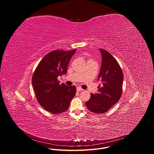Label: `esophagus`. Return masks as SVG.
<instances>
[{"instance_id": "esophagus-1", "label": "esophagus", "mask_w": 154, "mask_h": 154, "mask_svg": "<svg viewBox=\"0 0 154 154\" xmlns=\"http://www.w3.org/2000/svg\"><path fill=\"white\" fill-rule=\"evenodd\" d=\"M83 90L82 89V88H80V87H77V91H83Z\"/></svg>"}]
</instances>
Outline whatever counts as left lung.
<instances>
[{"instance_id": "left-lung-1", "label": "left lung", "mask_w": 154, "mask_h": 154, "mask_svg": "<svg viewBox=\"0 0 154 154\" xmlns=\"http://www.w3.org/2000/svg\"><path fill=\"white\" fill-rule=\"evenodd\" d=\"M99 51L102 63L97 81L100 80L101 84L97 93L91 94L86 105L90 112L101 114L106 112L120 99L124 75L116 60L105 50L99 49Z\"/></svg>"}]
</instances>
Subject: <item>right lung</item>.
Wrapping results in <instances>:
<instances>
[{"label":"right lung","mask_w":154,"mask_h":154,"mask_svg":"<svg viewBox=\"0 0 154 154\" xmlns=\"http://www.w3.org/2000/svg\"><path fill=\"white\" fill-rule=\"evenodd\" d=\"M76 49L70 51L56 50L41 60L32 77V83L39 103L46 111L60 114L68 109L75 96L76 87L60 84L57 78L66 74Z\"/></svg>","instance_id":"add662e5"}]
</instances>
